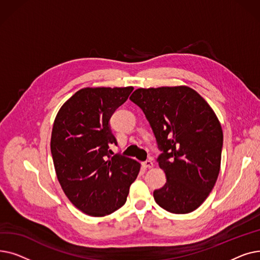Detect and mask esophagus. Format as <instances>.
<instances>
[{"instance_id": "obj_1", "label": "esophagus", "mask_w": 260, "mask_h": 260, "mask_svg": "<svg viewBox=\"0 0 260 260\" xmlns=\"http://www.w3.org/2000/svg\"><path fill=\"white\" fill-rule=\"evenodd\" d=\"M154 166V163L151 160H146L143 162V167L146 169H152Z\"/></svg>"}]
</instances>
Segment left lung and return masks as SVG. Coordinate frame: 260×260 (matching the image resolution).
Instances as JSON below:
<instances>
[{
  "instance_id": "1",
  "label": "left lung",
  "mask_w": 260,
  "mask_h": 260,
  "mask_svg": "<svg viewBox=\"0 0 260 260\" xmlns=\"http://www.w3.org/2000/svg\"><path fill=\"white\" fill-rule=\"evenodd\" d=\"M129 99L143 111L162 152L157 161L167 183L154 190L155 201L175 214L195 211L210 195L220 171L219 120L187 86L138 88Z\"/></svg>"
}]
</instances>
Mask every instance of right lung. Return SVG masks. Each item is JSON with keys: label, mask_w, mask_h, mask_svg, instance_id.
<instances>
[{"label": "right lung", "mask_w": 260, "mask_h": 260, "mask_svg": "<svg viewBox=\"0 0 260 260\" xmlns=\"http://www.w3.org/2000/svg\"><path fill=\"white\" fill-rule=\"evenodd\" d=\"M134 87L82 88L60 108L50 149L58 180L74 206L93 217L114 213L126 201L140 163L116 154L109 119Z\"/></svg>", "instance_id": "obj_1"}]
</instances>
